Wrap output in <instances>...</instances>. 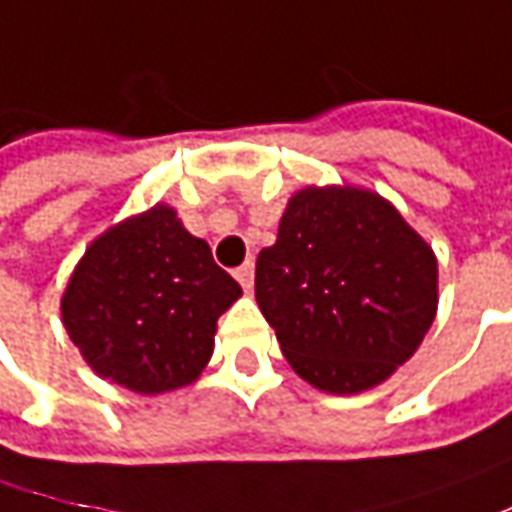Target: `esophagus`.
<instances>
[{
    "instance_id": "esophagus-1",
    "label": "esophagus",
    "mask_w": 512,
    "mask_h": 512,
    "mask_svg": "<svg viewBox=\"0 0 512 512\" xmlns=\"http://www.w3.org/2000/svg\"><path fill=\"white\" fill-rule=\"evenodd\" d=\"M235 277H238V283L243 286V289L252 291V283H255V263H252V260H246L243 266L235 269Z\"/></svg>"
}]
</instances>
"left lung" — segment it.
<instances>
[{"mask_svg":"<svg viewBox=\"0 0 512 512\" xmlns=\"http://www.w3.org/2000/svg\"><path fill=\"white\" fill-rule=\"evenodd\" d=\"M255 297L300 377L360 394L414 354L436 314V257L374 192L303 189L257 255Z\"/></svg>","mask_w":512,"mask_h":512,"instance_id":"obj_1","label":"left lung"}]
</instances>
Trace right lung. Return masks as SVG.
<instances>
[{"label": "right lung", "mask_w": 512, "mask_h": 512, "mask_svg": "<svg viewBox=\"0 0 512 512\" xmlns=\"http://www.w3.org/2000/svg\"><path fill=\"white\" fill-rule=\"evenodd\" d=\"M240 297L169 206L110 229L84 252L64 291L70 340L101 377L135 394H164L198 377L218 317Z\"/></svg>", "instance_id": "1"}]
</instances>
